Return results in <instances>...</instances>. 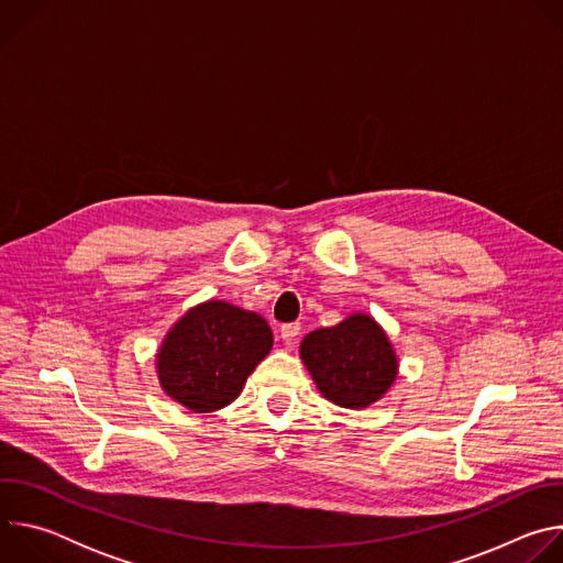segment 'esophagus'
<instances>
[{
  "label": "esophagus",
  "mask_w": 563,
  "mask_h": 563,
  "mask_svg": "<svg viewBox=\"0 0 563 563\" xmlns=\"http://www.w3.org/2000/svg\"><path fill=\"white\" fill-rule=\"evenodd\" d=\"M298 334H300V325L298 323H285L280 328V339L287 343V345H294L298 341Z\"/></svg>",
  "instance_id": "1"
}]
</instances>
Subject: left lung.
Wrapping results in <instances>:
<instances>
[{
	"instance_id": "left-lung-1",
	"label": "left lung",
	"mask_w": 563,
	"mask_h": 563,
	"mask_svg": "<svg viewBox=\"0 0 563 563\" xmlns=\"http://www.w3.org/2000/svg\"><path fill=\"white\" fill-rule=\"evenodd\" d=\"M300 356L320 394L341 408H367L396 378V356L385 332L365 313L307 334Z\"/></svg>"
}]
</instances>
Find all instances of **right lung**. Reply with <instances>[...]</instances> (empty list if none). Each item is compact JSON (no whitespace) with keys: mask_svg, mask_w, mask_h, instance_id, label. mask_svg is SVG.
I'll return each mask as SVG.
<instances>
[{"mask_svg":"<svg viewBox=\"0 0 563 563\" xmlns=\"http://www.w3.org/2000/svg\"><path fill=\"white\" fill-rule=\"evenodd\" d=\"M272 343L263 316L209 300L169 332L157 356V376L178 404L213 412L240 394Z\"/></svg>","mask_w":563,"mask_h":563,"instance_id":"add662e5","label":"right lung"}]
</instances>
